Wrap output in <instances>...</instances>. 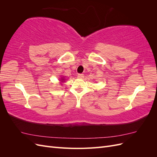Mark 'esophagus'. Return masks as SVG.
<instances>
[{"mask_svg": "<svg viewBox=\"0 0 157 157\" xmlns=\"http://www.w3.org/2000/svg\"><path fill=\"white\" fill-rule=\"evenodd\" d=\"M77 77L78 78H84V75L83 74H78Z\"/></svg>", "mask_w": 157, "mask_h": 157, "instance_id": "obj_1", "label": "esophagus"}]
</instances>
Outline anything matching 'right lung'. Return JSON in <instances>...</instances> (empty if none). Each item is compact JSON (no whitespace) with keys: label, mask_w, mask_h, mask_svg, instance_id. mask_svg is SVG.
<instances>
[{"label":"right lung","mask_w":157,"mask_h":157,"mask_svg":"<svg viewBox=\"0 0 157 157\" xmlns=\"http://www.w3.org/2000/svg\"><path fill=\"white\" fill-rule=\"evenodd\" d=\"M62 80H64V79H62ZM61 81H63V80H61Z\"/></svg>","instance_id":"obj_1"}]
</instances>
